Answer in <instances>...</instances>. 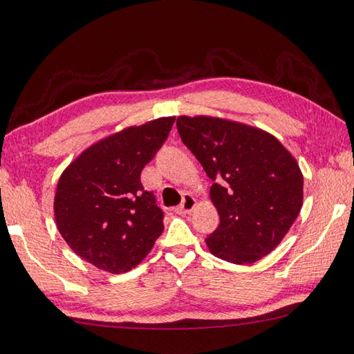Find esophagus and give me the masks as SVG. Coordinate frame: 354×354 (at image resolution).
Here are the masks:
<instances>
[{
    "mask_svg": "<svg viewBox=\"0 0 354 354\" xmlns=\"http://www.w3.org/2000/svg\"><path fill=\"white\" fill-rule=\"evenodd\" d=\"M195 205H196L195 198L192 196V195H189V194H185L183 196V203L178 205V207L175 209V212H176V214H189V212L194 209Z\"/></svg>",
    "mask_w": 354,
    "mask_h": 354,
    "instance_id": "obj_1",
    "label": "esophagus"
}]
</instances>
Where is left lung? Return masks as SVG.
<instances>
[{
	"instance_id": "obj_1",
	"label": "left lung",
	"mask_w": 354,
	"mask_h": 354,
	"mask_svg": "<svg viewBox=\"0 0 354 354\" xmlns=\"http://www.w3.org/2000/svg\"><path fill=\"white\" fill-rule=\"evenodd\" d=\"M178 133L212 179L220 224L205 243L210 252L249 265L283 240L304 199L295 159L269 133L239 122L179 115Z\"/></svg>"
}]
</instances>
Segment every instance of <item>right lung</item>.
Segmentation results:
<instances>
[{
  "label": "right lung",
  "mask_w": 354,
  "mask_h": 354,
  "mask_svg": "<svg viewBox=\"0 0 354 354\" xmlns=\"http://www.w3.org/2000/svg\"><path fill=\"white\" fill-rule=\"evenodd\" d=\"M175 118L125 128L89 147L59 179L54 214L74 252L95 268H136L164 230V212L140 171L169 138Z\"/></svg>",
  "instance_id": "obj_1"
}]
</instances>
